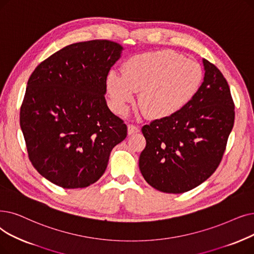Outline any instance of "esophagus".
I'll return each mask as SVG.
<instances>
[{"label": "esophagus", "mask_w": 254, "mask_h": 254, "mask_svg": "<svg viewBox=\"0 0 254 254\" xmlns=\"http://www.w3.org/2000/svg\"><path fill=\"white\" fill-rule=\"evenodd\" d=\"M139 130H140L139 127H136V126H134V125H128V126H127V133H128V135L137 134Z\"/></svg>", "instance_id": "esophagus-1"}]
</instances>
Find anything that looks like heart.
I'll use <instances>...</instances> for the list:
<instances>
[{"instance_id":"obj_1","label":"heart","mask_w":254,"mask_h":254,"mask_svg":"<svg viewBox=\"0 0 254 254\" xmlns=\"http://www.w3.org/2000/svg\"><path fill=\"white\" fill-rule=\"evenodd\" d=\"M203 69L171 50L143 53L127 59L123 73L111 70L107 91L115 111L126 114L139 93L138 104L150 118H168L189 106L199 92Z\"/></svg>"}]
</instances>
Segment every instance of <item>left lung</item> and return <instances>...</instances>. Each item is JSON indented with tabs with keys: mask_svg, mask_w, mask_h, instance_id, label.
Wrapping results in <instances>:
<instances>
[{
	"mask_svg": "<svg viewBox=\"0 0 254 254\" xmlns=\"http://www.w3.org/2000/svg\"><path fill=\"white\" fill-rule=\"evenodd\" d=\"M204 78L194 100L172 117L142 127L146 146L139 158L144 180L164 193L180 194L202 184L218 168L235 123L227 81L203 59Z\"/></svg>",
	"mask_w": 254,
	"mask_h": 254,
	"instance_id": "8db88e82",
	"label": "left lung"
}]
</instances>
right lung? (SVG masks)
Instances as JSON below:
<instances>
[{
    "mask_svg": "<svg viewBox=\"0 0 254 254\" xmlns=\"http://www.w3.org/2000/svg\"><path fill=\"white\" fill-rule=\"evenodd\" d=\"M123 47L110 40L72 43L32 72L19 123L28 156L48 181L65 189L94 184L127 125L107 106V76Z\"/></svg>",
    "mask_w": 254,
    "mask_h": 254,
    "instance_id": "add662e5",
    "label": "right lung"
}]
</instances>
